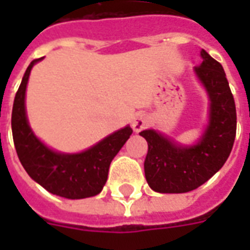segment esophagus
I'll use <instances>...</instances> for the list:
<instances>
[{"label":"esophagus","mask_w":250,"mask_h":250,"mask_svg":"<svg viewBox=\"0 0 250 250\" xmlns=\"http://www.w3.org/2000/svg\"><path fill=\"white\" fill-rule=\"evenodd\" d=\"M150 123V118L147 116L146 114H136L134 118H132V122H131V125H132V130L135 131V132H139L142 131L147 125Z\"/></svg>","instance_id":"obj_1"}]
</instances>
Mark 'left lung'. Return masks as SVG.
<instances>
[{"label": "left lung", "mask_w": 250, "mask_h": 250, "mask_svg": "<svg viewBox=\"0 0 250 250\" xmlns=\"http://www.w3.org/2000/svg\"><path fill=\"white\" fill-rule=\"evenodd\" d=\"M194 68L209 96V122L197 143L184 146L159 131L143 130L148 145L145 175L157 193H188L209 181L231 151L236 138V104L224 68L208 52Z\"/></svg>", "instance_id": "obj_1"}]
</instances>
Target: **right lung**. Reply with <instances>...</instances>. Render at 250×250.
I'll list each match as a JSON object with an SVG mask.
<instances>
[{"instance_id": "1", "label": "right lung", "mask_w": 250, "mask_h": 250, "mask_svg": "<svg viewBox=\"0 0 250 250\" xmlns=\"http://www.w3.org/2000/svg\"><path fill=\"white\" fill-rule=\"evenodd\" d=\"M41 59H36L26 68L12 111V132L16 151L29 177L49 193L68 199L93 197L107 182L109 165L132 134V128L115 131L95 146L76 154L52 150L32 131L26 118L25 92L32 68Z\"/></svg>"}]
</instances>
